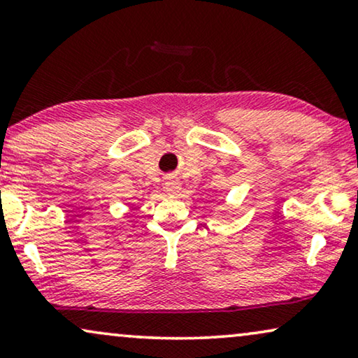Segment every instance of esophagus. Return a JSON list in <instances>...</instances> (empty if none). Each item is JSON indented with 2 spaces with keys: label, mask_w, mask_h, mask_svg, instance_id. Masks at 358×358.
I'll return each mask as SVG.
<instances>
[{
  "label": "esophagus",
  "mask_w": 358,
  "mask_h": 358,
  "mask_svg": "<svg viewBox=\"0 0 358 358\" xmlns=\"http://www.w3.org/2000/svg\"><path fill=\"white\" fill-rule=\"evenodd\" d=\"M181 189V183L177 177H173V175H170L167 177V181H165V191H167L169 194H177L180 193Z\"/></svg>",
  "instance_id": "34e87169"
}]
</instances>
